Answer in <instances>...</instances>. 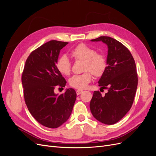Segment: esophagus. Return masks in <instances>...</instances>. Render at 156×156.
<instances>
[{"mask_svg": "<svg viewBox=\"0 0 156 156\" xmlns=\"http://www.w3.org/2000/svg\"><path fill=\"white\" fill-rule=\"evenodd\" d=\"M82 92H83L82 90H77L76 91V93H77V95H79V94H81Z\"/></svg>", "mask_w": 156, "mask_h": 156, "instance_id": "1", "label": "esophagus"}]
</instances>
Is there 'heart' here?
<instances>
[{
	"label": "heart",
	"instance_id": "heart-1",
	"mask_svg": "<svg viewBox=\"0 0 156 156\" xmlns=\"http://www.w3.org/2000/svg\"><path fill=\"white\" fill-rule=\"evenodd\" d=\"M71 56L75 60L84 62L83 72L81 75H75L69 79L71 87L78 90L85 88L92 79V73L95 77H100L107 68V60L104 56L98 54L94 49L84 44H79L71 51ZM71 62L67 56L62 55L56 62V68L64 75L71 72Z\"/></svg>",
	"mask_w": 156,
	"mask_h": 156
}]
</instances>
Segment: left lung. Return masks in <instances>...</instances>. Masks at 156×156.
Here are the masks:
<instances>
[{
  "mask_svg": "<svg viewBox=\"0 0 156 156\" xmlns=\"http://www.w3.org/2000/svg\"><path fill=\"white\" fill-rule=\"evenodd\" d=\"M91 41H102L107 45V66L98 83L108 92L102 96L94 91L90 108L97 120L112 125L120 120L133 104L138 84L136 65L130 51L116 40L101 36Z\"/></svg>",
  "mask_w": 156,
  "mask_h": 156,
  "instance_id": "8db88e82",
  "label": "left lung"
}]
</instances>
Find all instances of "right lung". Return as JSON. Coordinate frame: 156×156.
Instances as JSON below:
<instances>
[{"instance_id": "obj_1", "label": "right lung", "mask_w": 156, "mask_h": 156, "mask_svg": "<svg viewBox=\"0 0 156 156\" xmlns=\"http://www.w3.org/2000/svg\"><path fill=\"white\" fill-rule=\"evenodd\" d=\"M68 42L51 40L32 51L27 59L21 81L28 109L40 124L56 128L69 118L77 94L68 88L58 95L56 86L64 87L65 79L56 68L60 51Z\"/></svg>"}]
</instances>
